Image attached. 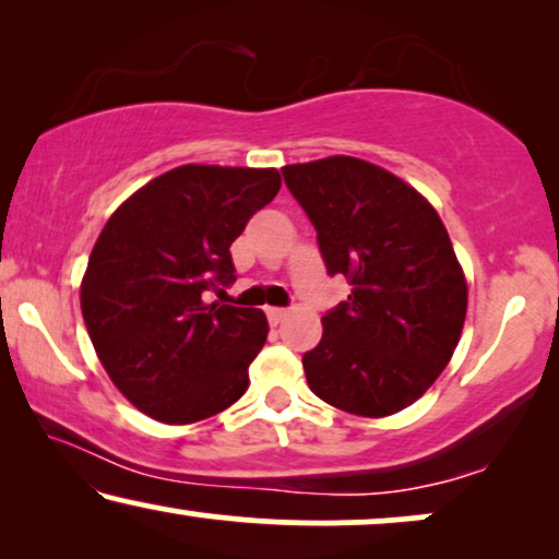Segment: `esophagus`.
Instances as JSON below:
<instances>
[{
  "mask_svg": "<svg viewBox=\"0 0 559 559\" xmlns=\"http://www.w3.org/2000/svg\"><path fill=\"white\" fill-rule=\"evenodd\" d=\"M266 318H270L272 325H280L282 320L287 318V310L285 308H266Z\"/></svg>",
  "mask_w": 559,
  "mask_h": 559,
  "instance_id": "34e87169",
  "label": "esophagus"
}]
</instances>
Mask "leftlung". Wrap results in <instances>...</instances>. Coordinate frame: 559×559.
I'll return each instance as SVG.
<instances>
[{
  "label": "left lung",
  "instance_id": "1",
  "mask_svg": "<svg viewBox=\"0 0 559 559\" xmlns=\"http://www.w3.org/2000/svg\"><path fill=\"white\" fill-rule=\"evenodd\" d=\"M348 300L302 356L320 400L361 417L419 400L461 341L468 287L438 211L396 175L356 157L282 167Z\"/></svg>",
  "mask_w": 559,
  "mask_h": 559
}]
</instances>
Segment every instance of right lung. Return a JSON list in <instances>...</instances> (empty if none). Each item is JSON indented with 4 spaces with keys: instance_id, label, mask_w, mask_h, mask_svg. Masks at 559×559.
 Returning a JSON list of instances; mask_svg holds the SVG:
<instances>
[{
    "instance_id": "add662e5",
    "label": "right lung",
    "mask_w": 559,
    "mask_h": 559,
    "mask_svg": "<svg viewBox=\"0 0 559 559\" xmlns=\"http://www.w3.org/2000/svg\"><path fill=\"white\" fill-rule=\"evenodd\" d=\"M280 186L277 170L182 165L106 221L81 310L106 373L144 415L198 423L247 392L270 331L264 312L205 293L236 280L231 243Z\"/></svg>"
}]
</instances>
